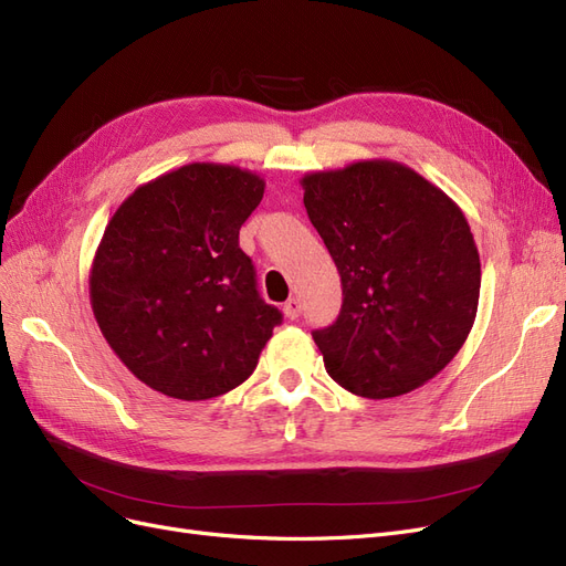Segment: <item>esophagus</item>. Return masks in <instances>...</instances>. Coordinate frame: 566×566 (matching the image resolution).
Masks as SVG:
<instances>
[{
    "mask_svg": "<svg viewBox=\"0 0 566 566\" xmlns=\"http://www.w3.org/2000/svg\"><path fill=\"white\" fill-rule=\"evenodd\" d=\"M282 310L286 319H296L301 315V298H289Z\"/></svg>",
    "mask_w": 566,
    "mask_h": 566,
    "instance_id": "34e87169",
    "label": "esophagus"
}]
</instances>
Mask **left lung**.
<instances>
[{"label": "left lung", "instance_id": "1", "mask_svg": "<svg viewBox=\"0 0 566 566\" xmlns=\"http://www.w3.org/2000/svg\"><path fill=\"white\" fill-rule=\"evenodd\" d=\"M301 186L343 284L338 319L313 334L326 371L369 399L426 386L478 315L482 265L461 207L392 159L310 171Z\"/></svg>", "mask_w": 566, "mask_h": 566}]
</instances>
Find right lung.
<instances>
[{"mask_svg": "<svg viewBox=\"0 0 566 566\" xmlns=\"http://www.w3.org/2000/svg\"><path fill=\"white\" fill-rule=\"evenodd\" d=\"M263 192L256 171L192 161L138 186L107 221L88 270L91 310L148 388L202 402L256 369L282 322L240 249Z\"/></svg>", "mask_w": 566, "mask_h": 566, "instance_id": "1", "label": "right lung"}]
</instances>
